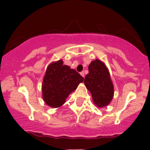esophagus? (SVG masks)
Masks as SVG:
<instances>
[{"mask_svg":"<svg viewBox=\"0 0 150 150\" xmlns=\"http://www.w3.org/2000/svg\"><path fill=\"white\" fill-rule=\"evenodd\" d=\"M80 75H81L83 77H84L85 76V74H84V72H80Z\"/></svg>","mask_w":150,"mask_h":150,"instance_id":"34e87169","label":"esophagus"}]
</instances>
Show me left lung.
<instances>
[{
	"instance_id": "left-lung-1",
	"label": "left lung",
	"mask_w": 150,
	"mask_h": 150,
	"mask_svg": "<svg viewBox=\"0 0 150 150\" xmlns=\"http://www.w3.org/2000/svg\"><path fill=\"white\" fill-rule=\"evenodd\" d=\"M84 83L97 107L103 108L110 104L114 95V86L104 62L97 59L90 63Z\"/></svg>"
}]
</instances>
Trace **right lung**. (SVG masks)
<instances>
[{"mask_svg": "<svg viewBox=\"0 0 150 150\" xmlns=\"http://www.w3.org/2000/svg\"><path fill=\"white\" fill-rule=\"evenodd\" d=\"M84 79L79 73L64 65L62 59L50 64L42 83V98L46 105L58 108L63 105L69 95L76 89Z\"/></svg>", "mask_w": 150, "mask_h": 150, "instance_id": "right-lung-1", "label": "right lung"}]
</instances>
